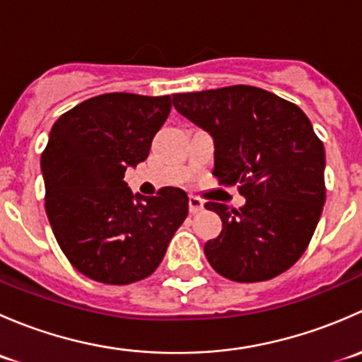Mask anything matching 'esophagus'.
Masks as SVG:
<instances>
[{"instance_id": "esophagus-1", "label": "esophagus", "mask_w": 362, "mask_h": 362, "mask_svg": "<svg viewBox=\"0 0 362 362\" xmlns=\"http://www.w3.org/2000/svg\"><path fill=\"white\" fill-rule=\"evenodd\" d=\"M203 210V202L198 196H189V211L191 214H198Z\"/></svg>"}]
</instances>
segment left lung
I'll list each match as a JSON object with an SVG mask.
<instances>
[{"mask_svg": "<svg viewBox=\"0 0 362 362\" xmlns=\"http://www.w3.org/2000/svg\"><path fill=\"white\" fill-rule=\"evenodd\" d=\"M173 107L214 136V175L238 185L245 204L217 211L222 231L204 243L218 275L264 282L289 269L317 228L324 202L326 152L298 105L252 86L173 94Z\"/></svg>", "mask_w": 362, "mask_h": 362, "instance_id": "obj_1", "label": "left lung"}]
</instances>
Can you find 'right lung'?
Returning a JSON list of instances; mask_svg holds the SVG:
<instances>
[{
    "label": "right lung",
    "instance_id": "1",
    "mask_svg": "<svg viewBox=\"0 0 362 362\" xmlns=\"http://www.w3.org/2000/svg\"><path fill=\"white\" fill-rule=\"evenodd\" d=\"M170 96L108 93L54 122L42 154L45 211L61 250L82 275L110 286L147 279L189 214L182 189L133 194L127 166L147 159Z\"/></svg>",
    "mask_w": 362,
    "mask_h": 362
}]
</instances>
